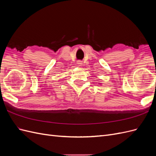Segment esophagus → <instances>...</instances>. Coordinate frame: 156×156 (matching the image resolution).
Listing matches in <instances>:
<instances>
[{
  "instance_id": "esophagus-1",
  "label": "esophagus",
  "mask_w": 156,
  "mask_h": 156,
  "mask_svg": "<svg viewBox=\"0 0 156 156\" xmlns=\"http://www.w3.org/2000/svg\"><path fill=\"white\" fill-rule=\"evenodd\" d=\"M82 64H83V62H82L81 60H78L77 62V64L78 66H81Z\"/></svg>"
}]
</instances>
